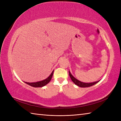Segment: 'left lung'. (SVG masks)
Wrapping results in <instances>:
<instances>
[{
	"label": "left lung",
	"mask_w": 121,
	"mask_h": 121,
	"mask_svg": "<svg viewBox=\"0 0 121 121\" xmlns=\"http://www.w3.org/2000/svg\"><path fill=\"white\" fill-rule=\"evenodd\" d=\"M69 75H70V78L72 79V81H73V83L75 85H76L77 86L81 87H88L91 86L92 85H94L96 84V83H98V82H99V81H97L95 82H93V83H83V82L79 81L78 80V79H77L76 78H74V77L72 75L70 71H69Z\"/></svg>",
	"instance_id": "obj_1"
}]
</instances>
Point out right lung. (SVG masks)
Wrapping results in <instances>:
<instances>
[{
    "mask_svg": "<svg viewBox=\"0 0 121 121\" xmlns=\"http://www.w3.org/2000/svg\"><path fill=\"white\" fill-rule=\"evenodd\" d=\"M53 71L52 72V73H51L49 76L48 77V78L44 79V80L41 81L39 82H34V83H28V82H24L25 83H26L27 84L31 86L32 87H42L45 86L46 85H47L48 83H49L50 81H51V78H52V77L53 75Z\"/></svg>",
    "mask_w": 121,
    "mask_h": 121,
    "instance_id": "add662e5",
    "label": "right lung"
}]
</instances>
